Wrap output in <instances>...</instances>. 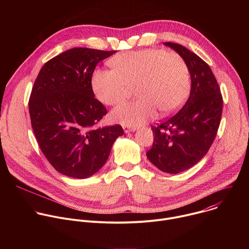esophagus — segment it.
I'll list each match as a JSON object with an SVG mask.
<instances>
[{"mask_svg": "<svg viewBox=\"0 0 249 249\" xmlns=\"http://www.w3.org/2000/svg\"><path fill=\"white\" fill-rule=\"evenodd\" d=\"M123 129H124V132H125L126 134H127V133H130V132L136 131V128H134V127H128V126H124Z\"/></svg>", "mask_w": 249, "mask_h": 249, "instance_id": "obj_1", "label": "esophagus"}]
</instances>
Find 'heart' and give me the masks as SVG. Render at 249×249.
I'll use <instances>...</instances> for the list:
<instances>
[{"label": "heart", "mask_w": 249, "mask_h": 249, "mask_svg": "<svg viewBox=\"0 0 249 249\" xmlns=\"http://www.w3.org/2000/svg\"><path fill=\"white\" fill-rule=\"evenodd\" d=\"M113 70H96L91 87L106 105L123 102L136 89L138 100L111 111V119L135 127L154 118L158 110L168 115L178 110L190 91V72L184 59L175 52L149 48L121 53L110 60Z\"/></svg>", "instance_id": "heart-1"}]
</instances>
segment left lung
Here are the masks:
<instances>
[{"label": "left lung", "mask_w": 249, "mask_h": 249, "mask_svg": "<svg viewBox=\"0 0 249 249\" xmlns=\"http://www.w3.org/2000/svg\"><path fill=\"white\" fill-rule=\"evenodd\" d=\"M163 44L186 62L191 90L178 112L159 126L152 127L155 141L147 158L162 172L176 174L192 167L209 151L220 126L223 97L207 63L180 44Z\"/></svg>", "instance_id": "1"}]
</instances>
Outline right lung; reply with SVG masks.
Here are the masks:
<instances>
[{
  "mask_svg": "<svg viewBox=\"0 0 249 249\" xmlns=\"http://www.w3.org/2000/svg\"><path fill=\"white\" fill-rule=\"evenodd\" d=\"M116 51L73 48L49 60L33 85L28 108L38 145L60 173L84 179L107 160L120 125L95 128L107 113L94 98L91 77L96 65Z\"/></svg>",
  "mask_w": 249,
  "mask_h": 249,
  "instance_id": "right-lung-1",
  "label": "right lung"
}]
</instances>
